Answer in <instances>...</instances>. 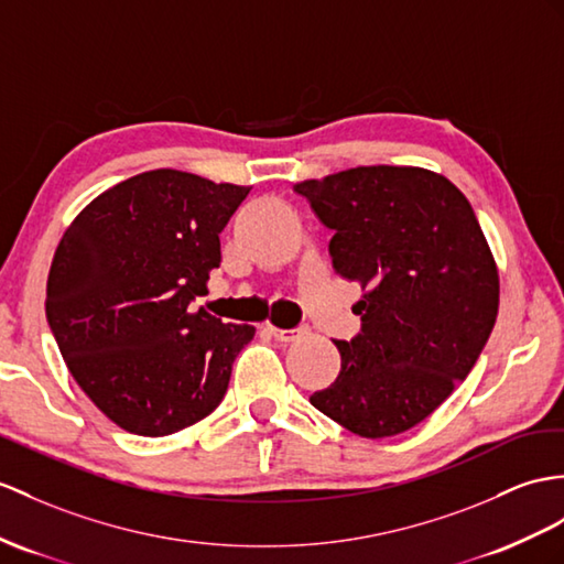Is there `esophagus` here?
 Here are the masks:
<instances>
[{
	"instance_id": "esophagus-1",
	"label": "esophagus",
	"mask_w": 564,
	"mask_h": 564,
	"mask_svg": "<svg viewBox=\"0 0 564 564\" xmlns=\"http://www.w3.org/2000/svg\"><path fill=\"white\" fill-rule=\"evenodd\" d=\"M268 329H270V335L278 339V341H294V339H299L301 335L306 333L304 327H294V329H280V327H272V325H268Z\"/></svg>"
}]
</instances>
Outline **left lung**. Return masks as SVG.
Masks as SVG:
<instances>
[{"label": "left lung", "mask_w": 564, "mask_h": 564, "mask_svg": "<svg viewBox=\"0 0 564 564\" xmlns=\"http://www.w3.org/2000/svg\"><path fill=\"white\" fill-rule=\"evenodd\" d=\"M359 282L361 333L311 404L361 437L414 429L469 376L498 318L500 278L471 203L423 167H354L294 184Z\"/></svg>", "instance_id": "left-lung-1"}]
</instances>
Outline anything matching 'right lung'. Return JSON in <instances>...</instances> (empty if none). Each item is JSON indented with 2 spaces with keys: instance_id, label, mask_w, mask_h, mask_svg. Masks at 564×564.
<instances>
[{
  "instance_id": "1",
  "label": "right lung",
  "mask_w": 564,
  "mask_h": 564,
  "mask_svg": "<svg viewBox=\"0 0 564 564\" xmlns=\"http://www.w3.org/2000/svg\"><path fill=\"white\" fill-rule=\"evenodd\" d=\"M251 186L153 170L102 191L66 227L47 278V323L68 373L133 435L188 429L223 402L256 335L191 301L219 265V231Z\"/></svg>"
}]
</instances>
